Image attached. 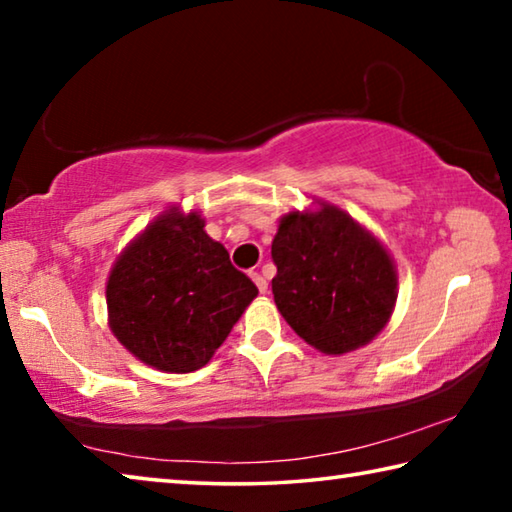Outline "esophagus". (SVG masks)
Returning <instances> with one entry per match:
<instances>
[{
	"label": "esophagus",
	"mask_w": 512,
	"mask_h": 512,
	"mask_svg": "<svg viewBox=\"0 0 512 512\" xmlns=\"http://www.w3.org/2000/svg\"><path fill=\"white\" fill-rule=\"evenodd\" d=\"M250 277H253V282L257 284L259 293H266V289H268V282H266V277H264V275H259V273H255V271H250Z\"/></svg>",
	"instance_id": "1"
}]
</instances>
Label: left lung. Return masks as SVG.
<instances>
[{"label":"left lung","mask_w":512,"mask_h":512,"mask_svg":"<svg viewBox=\"0 0 512 512\" xmlns=\"http://www.w3.org/2000/svg\"><path fill=\"white\" fill-rule=\"evenodd\" d=\"M273 298L300 339L325 354L366 345L388 323L397 275L379 241L325 205L289 212L271 246Z\"/></svg>","instance_id":"obj_1"}]
</instances>
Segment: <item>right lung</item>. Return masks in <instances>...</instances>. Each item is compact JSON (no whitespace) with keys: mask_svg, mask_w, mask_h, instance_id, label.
Here are the masks:
<instances>
[{"mask_svg":"<svg viewBox=\"0 0 512 512\" xmlns=\"http://www.w3.org/2000/svg\"><path fill=\"white\" fill-rule=\"evenodd\" d=\"M196 212L171 210L128 246L108 277V316L119 343L164 372L212 359L257 287Z\"/></svg>","mask_w":512,"mask_h":512,"instance_id":"obj_1","label":"right lung"}]
</instances>
